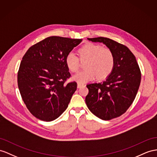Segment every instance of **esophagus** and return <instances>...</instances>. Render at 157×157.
Here are the masks:
<instances>
[{"mask_svg": "<svg viewBox=\"0 0 157 157\" xmlns=\"http://www.w3.org/2000/svg\"><path fill=\"white\" fill-rule=\"evenodd\" d=\"M83 86H85V85L84 84H82V83H78V88H81Z\"/></svg>", "mask_w": 157, "mask_h": 157, "instance_id": "esophagus-1", "label": "esophagus"}]
</instances>
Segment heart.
Returning <instances> with one entry per match:
<instances>
[{"instance_id": "b5f03b06", "label": "heart", "mask_w": 157, "mask_h": 157, "mask_svg": "<svg viewBox=\"0 0 157 157\" xmlns=\"http://www.w3.org/2000/svg\"><path fill=\"white\" fill-rule=\"evenodd\" d=\"M78 57L72 52L67 54L65 62L67 69L71 72L78 71L79 60H86V68L73 76V79L79 83H86L94 79H103L107 78L113 71L115 66L114 54L109 48L93 43L86 44L78 51Z\"/></svg>"}]
</instances>
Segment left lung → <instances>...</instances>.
<instances>
[{
    "label": "left lung",
    "instance_id": "8db88e82",
    "mask_svg": "<svg viewBox=\"0 0 157 157\" xmlns=\"http://www.w3.org/2000/svg\"><path fill=\"white\" fill-rule=\"evenodd\" d=\"M87 39L102 42L113 52L115 66L105 81L87 85L86 105L101 119L118 117L125 113L137 94L141 79L138 63L130 50L121 44L104 37Z\"/></svg>",
    "mask_w": 157,
    "mask_h": 157
}]
</instances>
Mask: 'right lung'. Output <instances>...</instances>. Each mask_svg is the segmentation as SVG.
<instances>
[{
  "label": "right lung",
  "instance_id": "obj_1",
  "mask_svg": "<svg viewBox=\"0 0 157 157\" xmlns=\"http://www.w3.org/2000/svg\"><path fill=\"white\" fill-rule=\"evenodd\" d=\"M82 41L50 36L31 46L23 56L18 72V89L35 117L52 121L67 109L77 83H65L71 76L65 59Z\"/></svg>",
  "mask_w": 157,
  "mask_h": 157
}]
</instances>
